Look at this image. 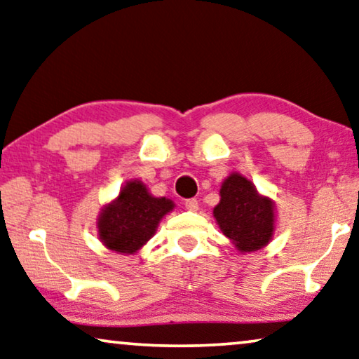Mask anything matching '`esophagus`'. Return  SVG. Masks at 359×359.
Segmentation results:
<instances>
[{
    "label": "esophagus",
    "mask_w": 359,
    "mask_h": 359,
    "mask_svg": "<svg viewBox=\"0 0 359 359\" xmlns=\"http://www.w3.org/2000/svg\"><path fill=\"white\" fill-rule=\"evenodd\" d=\"M185 208L189 211H198V208H200V205H198L196 198H191V200H187L185 201Z\"/></svg>",
    "instance_id": "obj_1"
}]
</instances>
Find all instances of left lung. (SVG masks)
I'll list each match as a JSON object with an SVG mask.
<instances>
[{"mask_svg": "<svg viewBox=\"0 0 359 359\" xmlns=\"http://www.w3.org/2000/svg\"><path fill=\"white\" fill-rule=\"evenodd\" d=\"M221 201L212 210L219 229L240 253L264 248L274 237L276 206L245 175L232 172L222 182Z\"/></svg>", "mask_w": 359, "mask_h": 359, "instance_id": "obj_1", "label": "left lung"}]
</instances>
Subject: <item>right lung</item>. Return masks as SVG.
Listing matches in <instances>:
<instances>
[{"instance_id":"add662e5","label":"right lung","mask_w":359,"mask_h":359,"mask_svg":"<svg viewBox=\"0 0 359 359\" xmlns=\"http://www.w3.org/2000/svg\"><path fill=\"white\" fill-rule=\"evenodd\" d=\"M174 201L153 196L138 179L127 180L96 219L100 242L119 255H133L156 233L161 219L174 210Z\"/></svg>"}]
</instances>
